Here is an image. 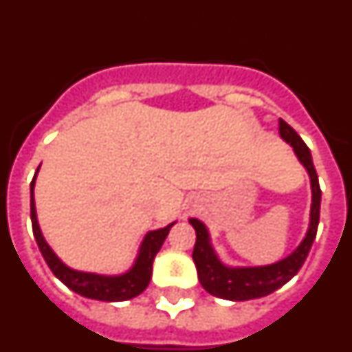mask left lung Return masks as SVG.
<instances>
[{"mask_svg": "<svg viewBox=\"0 0 352 352\" xmlns=\"http://www.w3.org/2000/svg\"><path fill=\"white\" fill-rule=\"evenodd\" d=\"M278 132H280L282 139L294 148V153L298 155L300 162L307 167L310 174L312 211H310L309 232H307L300 247L280 263L259 266V268H227L220 263L219 257L214 256L204 223L199 222L197 219H190V223L194 226L195 234H197L192 257H194L195 268H197L199 282L210 294L222 298V300L247 301L272 294L273 291L287 284L292 276L300 272L305 259L309 256L310 248H312L314 239H316L319 213H321V186H319V179H317L312 155H310L309 146L305 144L296 130L287 125L284 120H278Z\"/></svg>", "mask_w": 352, "mask_h": 352, "instance_id": "obj_1", "label": "left lung"}]
</instances>
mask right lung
I'll return each mask as SVG.
<instances>
[{"instance_id": "add662e5", "label": "right lung", "mask_w": 352, "mask_h": 352, "mask_svg": "<svg viewBox=\"0 0 352 352\" xmlns=\"http://www.w3.org/2000/svg\"><path fill=\"white\" fill-rule=\"evenodd\" d=\"M36 178V173H35ZM35 178L31 182V226H33V234H35L36 245H38L40 252H42L43 259L54 273L56 278H60L68 289L80 294L84 298H91V300L98 301H125L130 298L139 296L146 287H148L149 280H151V268H153L155 256L158 254L160 247L166 241L167 234H169L170 226L158 229V231H151L146 234L144 241L141 245V252L139 257L133 264V268L129 273L121 276H102L95 275V273H82L70 270L65 266L54 252L49 248L45 243L42 232H40L38 222H36L35 213V201H33V186H35Z\"/></svg>"}]
</instances>
